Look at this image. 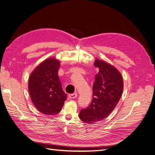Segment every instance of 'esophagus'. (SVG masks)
Wrapping results in <instances>:
<instances>
[{
  "label": "esophagus",
  "mask_w": 155,
  "mask_h": 155,
  "mask_svg": "<svg viewBox=\"0 0 155 155\" xmlns=\"http://www.w3.org/2000/svg\"><path fill=\"white\" fill-rule=\"evenodd\" d=\"M69 97L71 99H74L77 97V94H76V93H74V94H71L69 95Z\"/></svg>",
  "instance_id": "obj_1"
}]
</instances>
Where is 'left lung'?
<instances>
[{
	"label": "left lung",
	"mask_w": 155,
	"mask_h": 155,
	"mask_svg": "<svg viewBox=\"0 0 155 155\" xmlns=\"http://www.w3.org/2000/svg\"><path fill=\"white\" fill-rule=\"evenodd\" d=\"M94 65L99 69L93 84V99L88 107L81 110V120L87 124L102 121L111 113L124 90L121 74L111 64L96 58Z\"/></svg>",
	"instance_id": "left-lung-1"
}]
</instances>
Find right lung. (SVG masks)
I'll return each instance as SVG.
<instances>
[{"mask_svg":"<svg viewBox=\"0 0 155 155\" xmlns=\"http://www.w3.org/2000/svg\"><path fill=\"white\" fill-rule=\"evenodd\" d=\"M59 67V61L51 57L39 64L29 77L32 103L39 111L48 116L58 114L67 99L58 76Z\"/></svg>","mask_w":155,"mask_h":155,"instance_id":"right-lung-1","label":"right lung"}]
</instances>
